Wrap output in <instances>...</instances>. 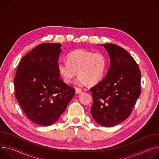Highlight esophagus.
<instances>
[{
    "mask_svg": "<svg viewBox=\"0 0 159 159\" xmlns=\"http://www.w3.org/2000/svg\"><path fill=\"white\" fill-rule=\"evenodd\" d=\"M82 90H81V89H80V88H76V91H75V93L76 94H79L80 93H81Z\"/></svg>",
    "mask_w": 159,
    "mask_h": 159,
    "instance_id": "obj_1",
    "label": "esophagus"
}]
</instances>
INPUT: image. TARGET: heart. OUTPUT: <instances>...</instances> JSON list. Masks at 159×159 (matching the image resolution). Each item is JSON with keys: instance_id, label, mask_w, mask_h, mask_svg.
Returning <instances> with one entry per match:
<instances>
[{"instance_id": "b5f03b06", "label": "heart", "mask_w": 159, "mask_h": 159, "mask_svg": "<svg viewBox=\"0 0 159 159\" xmlns=\"http://www.w3.org/2000/svg\"><path fill=\"white\" fill-rule=\"evenodd\" d=\"M67 59V61H61L57 64L59 74L67 83L71 81L78 72L79 84H95L103 79L106 71L107 57L100 52L77 49L68 54Z\"/></svg>"}]
</instances>
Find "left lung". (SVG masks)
Returning a JSON list of instances; mask_svg holds the SVG:
<instances>
[{"instance_id":"obj_1","label":"left lung","mask_w":159,"mask_h":159,"mask_svg":"<svg viewBox=\"0 0 159 159\" xmlns=\"http://www.w3.org/2000/svg\"><path fill=\"white\" fill-rule=\"evenodd\" d=\"M101 45L109 53L111 66L105 77L90 89V111L98 124L113 126L131 114L141 94V72L125 49L112 43Z\"/></svg>"}]
</instances>
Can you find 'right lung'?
<instances>
[{
    "label": "right lung",
    "mask_w": 159,
    "mask_h": 159,
    "mask_svg": "<svg viewBox=\"0 0 159 159\" xmlns=\"http://www.w3.org/2000/svg\"><path fill=\"white\" fill-rule=\"evenodd\" d=\"M61 47L52 43L35 47L23 57L14 78L16 100L26 116L42 126L57 120L75 93L58 72Z\"/></svg>",
    "instance_id": "add662e5"
}]
</instances>
